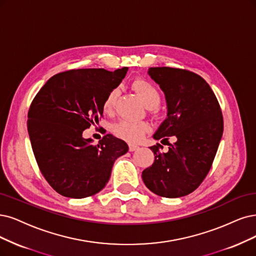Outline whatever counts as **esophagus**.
Returning a JSON list of instances; mask_svg holds the SVG:
<instances>
[{
	"instance_id": "34e87169",
	"label": "esophagus",
	"mask_w": 256,
	"mask_h": 256,
	"mask_svg": "<svg viewBox=\"0 0 256 256\" xmlns=\"http://www.w3.org/2000/svg\"><path fill=\"white\" fill-rule=\"evenodd\" d=\"M138 148H139V146H136V144H128L130 152H134V150H138Z\"/></svg>"
}]
</instances>
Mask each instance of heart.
<instances>
[{"label":"heart","instance_id":"b5f03b06","mask_svg":"<svg viewBox=\"0 0 256 256\" xmlns=\"http://www.w3.org/2000/svg\"><path fill=\"white\" fill-rule=\"evenodd\" d=\"M132 88L138 94V97L148 108H153L160 102V92L153 83L146 79H135L130 84ZM118 90L116 88L110 90L102 102L103 110L110 114L115 108ZM150 130L148 123L144 121H126L121 120L112 126L114 134L119 138L124 139L130 142H136Z\"/></svg>","mask_w":256,"mask_h":256}]
</instances>
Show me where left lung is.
I'll return each instance as SVG.
<instances>
[{
  "mask_svg": "<svg viewBox=\"0 0 256 256\" xmlns=\"http://www.w3.org/2000/svg\"><path fill=\"white\" fill-rule=\"evenodd\" d=\"M148 74L166 94L168 114L153 138L168 141L150 146L155 155L152 166L142 172L150 191L177 198L192 193L204 182L212 166L224 132L222 114L210 85L190 70L150 68Z\"/></svg>",
  "mask_w": 256,
  "mask_h": 256,
  "instance_id": "8db88e82",
  "label": "left lung"
}]
</instances>
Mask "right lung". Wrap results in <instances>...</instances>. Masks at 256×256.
I'll use <instances>...</instances> for the list:
<instances>
[{
    "label": "right lung",
    "mask_w": 256,
    "mask_h": 256,
    "mask_svg": "<svg viewBox=\"0 0 256 256\" xmlns=\"http://www.w3.org/2000/svg\"><path fill=\"white\" fill-rule=\"evenodd\" d=\"M128 68L72 70L54 74L36 94L28 110L27 128L44 178L56 192L85 198L106 186L124 141L106 134L94 146L82 137L103 115L102 102L126 77Z\"/></svg>",
    "instance_id": "obj_1"
}]
</instances>
